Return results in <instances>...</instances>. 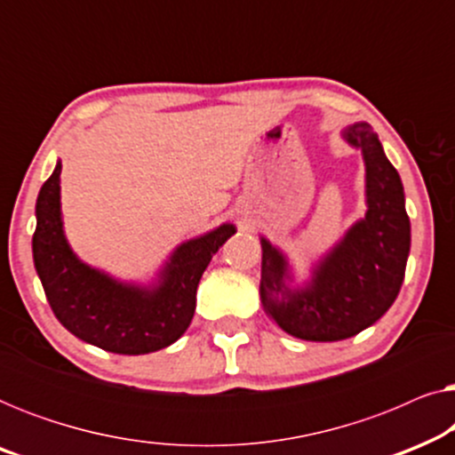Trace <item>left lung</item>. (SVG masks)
I'll use <instances>...</instances> for the list:
<instances>
[{"mask_svg":"<svg viewBox=\"0 0 455 455\" xmlns=\"http://www.w3.org/2000/svg\"><path fill=\"white\" fill-rule=\"evenodd\" d=\"M363 148L366 165V217L315 271L307 290L285 288V259L265 238L260 263V302L285 333L308 341H338L371 327L400 294L410 252V220L400 173L385 157L369 124L344 132Z\"/></svg>","mask_w":455,"mask_h":455,"instance_id":"8db88e82","label":"left lung"}]
</instances>
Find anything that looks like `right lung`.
Wrapping results in <instances>:
<instances>
[{
  "label": "right lung",
  "instance_id": "right-lung-1",
  "mask_svg": "<svg viewBox=\"0 0 455 455\" xmlns=\"http://www.w3.org/2000/svg\"><path fill=\"white\" fill-rule=\"evenodd\" d=\"M60 173L55 170L36 198L33 259L53 315L86 344L114 354H148L167 347L188 329L196 288L209 260L234 226L186 242L173 252L155 290L117 283L84 263L68 246L60 215Z\"/></svg>",
  "mask_w": 455,
  "mask_h": 455
}]
</instances>
